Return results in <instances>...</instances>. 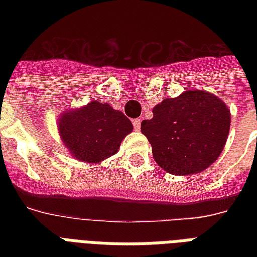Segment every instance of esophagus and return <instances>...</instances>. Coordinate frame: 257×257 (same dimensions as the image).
<instances>
[{
	"label": "esophagus",
	"mask_w": 257,
	"mask_h": 257,
	"mask_svg": "<svg viewBox=\"0 0 257 257\" xmlns=\"http://www.w3.org/2000/svg\"><path fill=\"white\" fill-rule=\"evenodd\" d=\"M133 126H135V129H136V131H140V128H141L140 118H135V120H133Z\"/></svg>",
	"instance_id": "esophagus-1"
}]
</instances>
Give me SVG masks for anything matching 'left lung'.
I'll use <instances>...</instances> for the list:
<instances>
[{"label":"left lung","mask_w":257,"mask_h":257,"mask_svg":"<svg viewBox=\"0 0 257 257\" xmlns=\"http://www.w3.org/2000/svg\"><path fill=\"white\" fill-rule=\"evenodd\" d=\"M141 122L159 167L175 176L196 175L211 167L227 143L231 112L223 100L204 90H185L153 108Z\"/></svg>","instance_id":"obj_1"}]
</instances>
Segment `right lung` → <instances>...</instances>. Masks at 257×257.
<instances>
[{
	"label": "right lung",
	"instance_id": "add662e5",
	"mask_svg": "<svg viewBox=\"0 0 257 257\" xmlns=\"http://www.w3.org/2000/svg\"><path fill=\"white\" fill-rule=\"evenodd\" d=\"M57 129L61 143L72 156L86 164H100L118 152L121 143L133 131L128 117L106 102L93 100L64 110Z\"/></svg>",
	"mask_w": 257,
	"mask_h": 257
}]
</instances>
